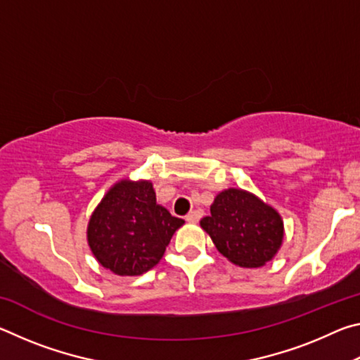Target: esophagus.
Segmentation results:
<instances>
[{
    "label": "esophagus",
    "instance_id": "esophagus-1",
    "mask_svg": "<svg viewBox=\"0 0 360 360\" xmlns=\"http://www.w3.org/2000/svg\"><path fill=\"white\" fill-rule=\"evenodd\" d=\"M202 217H203V211L202 210H195V211L191 212V214H187L186 221L191 222V224H197Z\"/></svg>",
    "mask_w": 360,
    "mask_h": 360
}]
</instances>
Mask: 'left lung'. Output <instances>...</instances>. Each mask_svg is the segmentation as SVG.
Returning a JSON list of instances; mask_svg holds the SVG:
<instances>
[{"instance_id":"obj_1","label":"left lung","mask_w":360,"mask_h":360,"mask_svg":"<svg viewBox=\"0 0 360 360\" xmlns=\"http://www.w3.org/2000/svg\"><path fill=\"white\" fill-rule=\"evenodd\" d=\"M210 211L211 214L203 217L200 225L231 264L243 268L264 266L281 249V214L252 192L225 188L216 195Z\"/></svg>"}]
</instances>
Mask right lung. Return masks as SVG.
Returning a JSON list of instances; mask_svg holds the SVG:
<instances>
[{
	"label": "right lung",
	"mask_w": 360,
	"mask_h": 360,
	"mask_svg": "<svg viewBox=\"0 0 360 360\" xmlns=\"http://www.w3.org/2000/svg\"><path fill=\"white\" fill-rule=\"evenodd\" d=\"M184 225L158 205L148 179H120L96 205L87 225V243L101 266L119 276H139L154 268Z\"/></svg>",
	"instance_id": "right-lung-1"
}]
</instances>
